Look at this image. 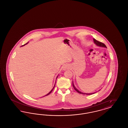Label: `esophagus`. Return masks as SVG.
I'll list each match as a JSON object with an SVG mask.
<instances>
[{
    "instance_id": "34e87169",
    "label": "esophagus",
    "mask_w": 128,
    "mask_h": 128,
    "mask_svg": "<svg viewBox=\"0 0 128 128\" xmlns=\"http://www.w3.org/2000/svg\"><path fill=\"white\" fill-rule=\"evenodd\" d=\"M68 68V65H65L64 67H63V70H66Z\"/></svg>"
}]
</instances>
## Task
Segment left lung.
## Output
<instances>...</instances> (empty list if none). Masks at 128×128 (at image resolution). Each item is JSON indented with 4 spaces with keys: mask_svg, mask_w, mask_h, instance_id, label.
Listing matches in <instances>:
<instances>
[{
    "mask_svg": "<svg viewBox=\"0 0 128 128\" xmlns=\"http://www.w3.org/2000/svg\"><path fill=\"white\" fill-rule=\"evenodd\" d=\"M94 39V43H95L97 46H102V47H104V48H106V46L104 44V43H102V42H99V41H98V40H96V39ZM72 85H73V88H74V89L75 90V91H76L77 92H79L80 94H88V95H89V94H94L95 92H94V93H91V94H85V93H83V92H80L78 90H77L76 88H75V87L74 86V85L73 84V82H72Z\"/></svg>",
    "mask_w": 128,
    "mask_h": 128,
    "instance_id": "8db88e82",
    "label": "left lung"
}]
</instances>
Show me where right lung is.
<instances>
[{
  "label": "right lung",
  "instance_id": "right-lung-1",
  "mask_svg": "<svg viewBox=\"0 0 128 128\" xmlns=\"http://www.w3.org/2000/svg\"><path fill=\"white\" fill-rule=\"evenodd\" d=\"M27 43H26V44H27ZM25 44H24V45H25ZM24 45H23V46H24ZM58 78V76H57V77H56V78ZM55 85H54V87H53V89H52V90H51V91L50 92H49V93H48V94H46V96H48V94H50V93H51V92H52V91H53V89H54V87H55Z\"/></svg>",
  "mask_w": 128,
  "mask_h": 128
}]
</instances>
